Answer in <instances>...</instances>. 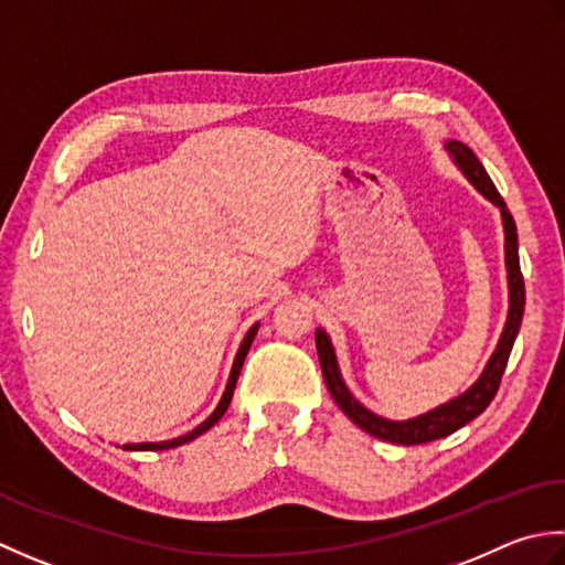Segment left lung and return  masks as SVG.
<instances>
[{
	"label": "left lung",
	"instance_id": "left-lung-1",
	"mask_svg": "<svg viewBox=\"0 0 565 565\" xmlns=\"http://www.w3.org/2000/svg\"><path fill=\"white\" fill-rule=\"evenodd\" d=\"M448 153L454 156L456 166L466 172V178L473 182V185L486 194V198L500 206L502 212V224H504V263H508V282H510V312H508V324L502 329V337L498 349H494L492 359L488 361L486 371L478 377V383L463 393L460 397L446 402V405L436 407L427 414H422L417 419H407V422H390L377 417L371 409H365L359 399H355L349 387L343 385L339 365H337V355H333L331 341L327 337V331L317 329V353H319V365L321 373H324L327 387L333 397V402L341 407V412L347 417L359 424L363 431H367L375 439H383L390 444H402V446H414V444H429L436 439H444V436L458 431L460 427H466L468 422H473L478 414L486 412V407L494 399L502 383L504 367H508L510 353L514 347L516 333H520L522 327V315H524V278L520 270V253H516V226L514 218L504 204L502 194L498 188L492 185L490 175L482 168L476 153L470 151L466 143L460 141H448L446 143Z\"/></svg>",
	"mask_w": 565,
	"mask_h": 565
}]
</instances>
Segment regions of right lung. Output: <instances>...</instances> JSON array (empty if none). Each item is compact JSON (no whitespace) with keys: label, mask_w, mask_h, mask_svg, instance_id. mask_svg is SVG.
<instances>
[{"label":"right lung","mask_w":565,"mask_h":565,"mask_svg":"<svg viewBox=\"0 0 565 565\" xmlns=\"http://www.w3.org/2000/svg\"><path fill=\"white\" fill-rule=\"evenodd\" d=\"M256 331H258V324H253L250 331L246 333L244 343H241V349H238V353H236V361H234V367H232V375H228V383H226V390H224V395H222V402H218L216 409L210 414V419H204L198 429H192V431L185 434V436H178V439H172V441H160V444H126V446H124L126 451H166V448H175V446L188 444V441H192V439H198V436L204 434L206 429H212L214 424L224 417L228 402H232V397H234V387H236V380H238V373H241V365H244V361H246V353H248V349H250L253 339H256Z\"/></svg>","instance_id":"right-lung-1"}]
</instances>
